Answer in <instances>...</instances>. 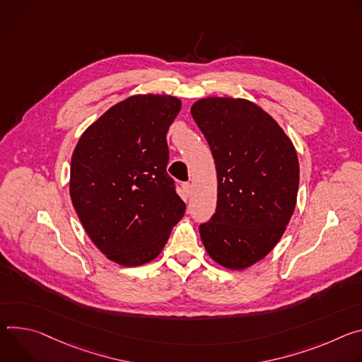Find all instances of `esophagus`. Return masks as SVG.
Wrapping results in <instances>:
<instances>
[{
  "label": "esophagus",
  "mask_w": 362,
  "mask_h": 362,
  "mask_svg": "<svg viewBox=\"0 0 362 362\" xmlns=\"http://www.w3.org/2000/svg\"><path fill=\"white\" fill-rule=\"evenodd\" d=\"M182 191H184L185 197H188L191 194V191H192V185L189 182H184L182 184Z\"/></svg>",
  "instance_id": "1"
}]
</instances>
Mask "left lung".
<instances>
[{
	"instance_id": "left-lung-1",
	"label": "left lung",
	"mask_w": 362,
	"mask_h": 362,
	"mask_svg": "<svg viewBox=\"0 0 362 362\" xmlns=\"http://www.w3.org/2000/svg\"><path fill=\"white\" fill-rule=\"evenodd\" d=\"M217 170V209L199 226L209 256L243 270L273 250L295 211L296 149L276 120L246 99L206 98L191 106Z\"/></svg>"
}]
</instances>
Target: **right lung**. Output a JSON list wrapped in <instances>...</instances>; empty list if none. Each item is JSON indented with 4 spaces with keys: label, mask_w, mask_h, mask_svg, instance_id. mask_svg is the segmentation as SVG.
<instances>
[{
    "label": "right lung",
    "mask_w": 362,
    "mask_h": 362,
    "mask_svg": "<svg viewBox=\"0 0 362 362\" xmlns=\"http://www.w3.org/2000/svg\"><path fill=\"white\" fill-rule=\"evenodd\" d=\"M180 110L175 96H131L106 110L74 148L73 207L95 246L117 264L153 260L185 213L167 174V132Z\"/></svg>",
    "instance_id": "right-lung-1"
}]
</instances>
